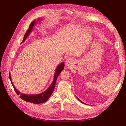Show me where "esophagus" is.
Returning a JSON list of instances; mask_svg holds the SVG:
<instances>
[{"label": "esophagus", "mask_w": 126, "mask_h": 126, "mask_svg": "<svg viewBox=\"0 0 126 126\" xmlns=\"http://www.w3.org/2000/svg\"><path fill=\"white\" fill-rule=\"evenodd\" d=\"M72 63V59L71 58H68L67 59L66 62H65V63H66V65L68 67H69L70 65H71Z\"/></svg>", "instance_id": "34e87169"}]
</instances>
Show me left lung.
Instances as JSON below:
<instances>
[{"label": "left lung", "mask_w": 126, "mask_h": 126, "mask_svg": "<svg viewBox=\"0 0 126 126\" xmlns=\"http://www.w3.org/2000/svg\"><path fill=\"white\" fill-rule=\"evenodd\" d=\"M77 99H78V100H79V101H80V102H82V104H85V103H84V102H82V101H81V100H80V99H79V98H77Z\"/></svg>", "instance_id": "left-lung-1"}]
</instances>
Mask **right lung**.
Returning <instances> with one entry per match:
<instances>
[{
  "label": "right lung",
  "instance_id": "obj_1",
  "mask_svg": "<svg viewBox=\"0 0 126 126\" xmlns=\"http://www.w3.org/2000/svg\"><path fill=\"white\" fill-rule=\"evenodd\" d=\"M38 21H39L41 19H38ZM36 24V20H33L32 22V23L30 24L29 29H28L27 32H26V33H25V35L24 37V39H23V40H22V43H23V42L28 37V36L29 35V33L32 31L33 27ZM64 63L63 62L60 63L59 65L57 66V67L56 68V69L55 70V75L54 76V80H53V81L51 83L50 86H49L48 88L44 92L42 93L41 94H24L21 93L20 91H19L14 86L13 83V81H12V80H11V75H10V73H9V79L10 80L11 84H12L15 91H16V93H17V94L18 95H19V94L20 95V98L22 99V100H25L26 101H27V102L33 103V104H41V103H44L46 101H47L48 100L49 97H50V96L51 95L52 92L54 91V90L55 89V87L57 77H58V76L60 74V72H62V71L63 70V69L64 68Z\"/></svg>",
  "mask_w": 126,
  "mask_h": 126
}]
</instances>
